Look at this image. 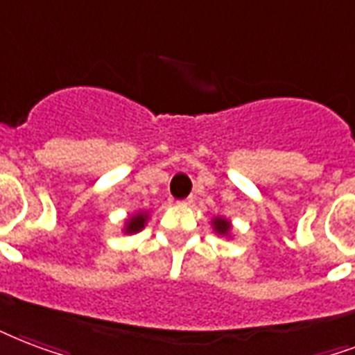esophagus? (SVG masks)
<instances>
[{"label": "esophagus", "instance_id": "esophagus-1", "mask_svg": "<svg viewBox=\"0 0 355 355\" xmlns=\"http://www.w3.org/2000/svg\"><path fill=\"white\" fill-rule=\"evenodd\" d=\"M178 205H180V207H189V205H193V199H191V197H188V199H182V201H178Z\"/></svg>", "mask_w": 355, "mask_h": 355}]
</instances>
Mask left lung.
<instances>
[{
    "mask_svg": "<svg viewBox=\"0 0 355 355\" xmlns=\"http://www.w3.org/2000/svg\"><path fill=\"white\" fill-rule=\"evenodd\" d=\"M212 231L221 238H232V223L231 220H227L225 216H214L210 220Z\"/></svg>",
    "mask_w": 355,
    "mask_h": 355,
    "instance_id": "obj_1",
    "label": "left lung"
}]
</instances>
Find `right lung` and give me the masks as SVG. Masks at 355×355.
Listing matches in <instances>:
<instances>
[{
    "mask_svg": "<svg viewBox=\"0 0 355 355\" xmlns=\"http://www.w3.org/2000/svg\"><path fill=\"white\" fill-rule=\"evenodd\" d=\"M148 218H150L148 210H137V212H134L124 220L123 232L124 234H137V232L145 229V225L148 223Z\"/></svg>",
    "mask_w": 355,
    "mask_h": 355,
    "instance_id": "add662e5",
    "label": "right lung"
}]
</instances>
